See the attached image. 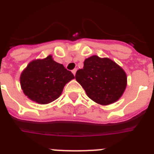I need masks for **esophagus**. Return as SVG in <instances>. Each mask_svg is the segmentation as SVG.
Masks as SVG:
<instances>
[{
    "mask_svg": "<svg viewBox=\"0 0 154 154\" xmlns=\"http://www.w3.org/2000/svg\"><path fill=\"white\" fill-rule=\"evenodd\" d=\"M76 72H77V69H74L73 70H72V72L73 73V75L75 76V74H76Z\"/></svg>",
    "mask_w": 154,
    "mask_h": 154,
    "instance_id": "obj_1",
    "label": "esophagus"
}]
</instances>
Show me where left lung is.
<instances>
[{
    "label": "left lung",
    "instance_id": "left-lung-1",
    "mask_svg": "<svg viewBox=\"0 0 154 154\" xmlns=\"http://www.w3.org/2000/svg\"><path fill=\"white\" fill-rule=\"evenodd\" d=\"M75 78L87 96L100 105L117 101L126 88V73L109 58L92 56L85 59L83 69H78Z\"/></svg>",
    "mask_w": 154,
    "mask_h": 154
}]
</instances>
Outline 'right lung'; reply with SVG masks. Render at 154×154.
Masks as SVG:
<instances>
[{
    "label": "right lung",
    "instance_id": "obj_1",
    "mask_svg": "<svg viewBox=\"0 0 154 154\" xmlns=\"http://www.w3.org/2000/svg\"><path fill=\"white\" fill-rule=\"evenodd\" d=\"M73 78L72 72L49 55L31 61L21 72L20 82L24 94L30 100L45 105L57 99L65 85Z\"/></svg>",
    "mask_w": 154,
    "mask_h": 154
}]
</instances>
